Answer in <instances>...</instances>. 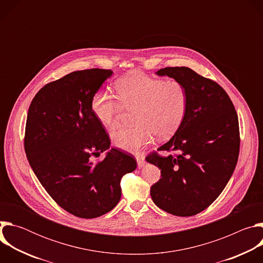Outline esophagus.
I'll return each mask as SVG.
<instances>
[{
	"label": "esophagus",
	"mask_w": 263,
	"mask_h": 263,
	"mask_svg": "<svg viewBox=\"0 0 263 263\" xmlns=\"http://www.w3.org/2000/svg\"><path fill=\"white\" fill-rule=\"evenodd\" d=\"M135 158H136V161H137V164L139 167H142L144 164H145V161H144V157L140 154H137L135 155Z\"/></svg>",
	"instance_id": "obj_1"
}]
</instances>
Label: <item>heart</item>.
<instances>
[{
	"mask_svg": "<svg viewBox=\"0 0 263 263\" xmlns=\"http://www.w3.org/2000/svg\"><path fill=\"white\" fill-rule=\"evenodd\" d=\"M117 96L97 91L91 99L96 119L108 129L117 125L124 108H134L132 127L120 128L111 134L117 147L135 153L157 136L167 139L181 126L189 107V91L178 80L164 81L141 72L130 73L116 83Z\"/></svg>",
	"mask_w": 263,
	"mask_h": 263,
	"instance_id": "obj_1",
	"label": "heart"
}]
</instances>
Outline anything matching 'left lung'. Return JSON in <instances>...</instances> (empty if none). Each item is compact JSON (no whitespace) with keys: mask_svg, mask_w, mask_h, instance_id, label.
Instances as JSON below:
<instances>
[{"mask_svg":"<svg viewBox=\"0 0 263 263\" xmlns=\"http://www.w3.org/2000/svg\"><path fill=\"white\" fill-rule=\"evenodd\" d=\"M158 76L182 82L189 91L186 116L175 135L146 161L161 170V179L152 185L153 202L177 216L195 215L226 187L239 154V126L234 105L216 82L185 66L161 68Z\"/></svg>","mask_w":263,"mask_h":263,"instance_id":"8db88e82","label":"left lung"}]
</instances>
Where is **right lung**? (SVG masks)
Here are the masks:
<instances>
[{
	"instance_id": "add662e5",
	"label": "right lung",
	"mask_w": 263,
	"mask_h": 263,
	"mask_svg": "<svg viewBox=\"0 0 263 263\" xmlns=\"http://www.w3.org/2000/svg\"><path fill=\"white\" fill-rule=\"evenodd\" d=\"M110 69L72 71L45 85L32 100L25 130L28 161L51 198L74 216L93 218L121 200V179L136 168L133 156L110 148L91 99Z\"/></svg>"
}]
</instances>
